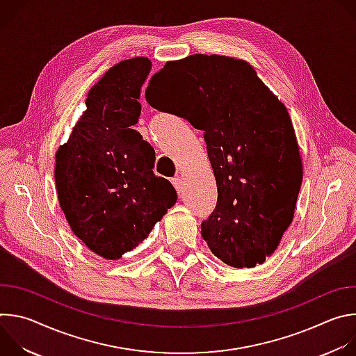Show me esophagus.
<instances>
[{
	"instance_id": "1",
	"label": "esophagus",
	"mask_w": 356,
	"mask_h": 356,
	"mask_svg": "<svg viewBox=\"0 0 356 356\" xmlns=\"http://www.w3.org/2000/svg\"><path fill=\"white\" fill-rule=\"evenodd\" d=\"M172 184L175 186V188H176V191H177V193H181V184H183V181H181V179H180L179 176L172 179Z\"/></svg>"
}]
</instances>
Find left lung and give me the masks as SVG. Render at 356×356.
Wrapping results in <instances>:
<instances>
[{
    "instance_id": "1",
    "label": "left lung",
    "mask_w": 356,
    "mask_h": 356,
    "mask_svg": "<svg viewBox=\"0 0 356 356\" xmlns=\"http://www.w3.org/2000/svg\"><path fill=\"white\" fill-rule=\"evenodd\" d=\"M147 103L204 132L218 200L201 222L210 250L234 268L264 264L290 227L302 163L287 108L248 62L191 55L149 81Z\"/></svg>"
}]
</instances>
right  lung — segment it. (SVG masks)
Masks as SVG:
<instances>
[{
    "label": "right lung",
    "mask_w": 356,
    "mask_h": 356,
    "mask_svg": "<svg viewBox=\"0 0 356 356\" xmlns=\"http://www.w3.org/2000/svg\"><path fill=\"white\" fill-rule=\"evenodd\" d=\"M150 69L142 56L113 66L90 88L87 110L56 152L60 209L73 234L108 261L147 238L177 200L172 183L154 173V147L132 129Z\"/></svg>",
    "instance_id": "add662e5"
}]
</instances>
